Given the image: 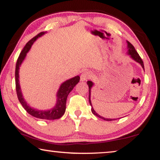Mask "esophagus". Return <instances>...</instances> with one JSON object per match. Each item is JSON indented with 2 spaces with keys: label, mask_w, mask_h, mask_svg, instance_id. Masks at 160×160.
Segmentation results:
<instances>
[{
  "label": "esophagus",
  "mask_w": 160,
  "mask_h": 160,
  "mask_svg": "<svg viewBox=\"0 0 160 160\" xmlns=\"http://www.w3.org/2000/svg\"><path fill=\"white\" fill-rule=\"evenodd\" d=\"M91 73H90L89 71H85L82 73V75H80V80L81 81H85L88 79H90L91 78Z\"/></svg>",
  "instance_id": "obj_1"
}]
</instances>
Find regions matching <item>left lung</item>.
<instances>
[{"instance_id": "1", "label": "left lung", "mask_w": 160, "mask_h": 160, "mask_svg": "<svg viewBox=\"0 0 160 160\" xmlns=\"http://www.w3.org/2000/svg\"><path fill=\"white\" fill-rule=\"evenodd\" d=\"M127 44H128V54H130L131 57H132V58L133 59H134V60H135L136 62H139V63L140 64V65H142L143 69H144V62H143L142 59L141 57H140L139 54L137 53V51H136L134 47H133V45H132V44H131V43H130L129 42H127ZM87 84L88 85V87H89V102H90V106H92L91 101H90V90H91V88H92V85H93V83H92V82H91V81H88ZM91 111H92V113L94 114V115L97 116L98 117H99V118H102V119H103V120H106V121H113V120H114V119H111V118H109V119H108V118H105L104 117H103V116H101L100 115H98V113H96V112H95V111H94V109L92 108V107L91 108Z\"/></svg>"}]
</instances>
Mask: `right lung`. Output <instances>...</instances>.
Instances as JSON below:
<instances>
[{
  "mask_svg": "<svg viewBox=\"0 0 160 160\" xmlns=\"http://www.w3.org/2000/svg\"><path fill=\"white\" fill-rule=\"evenodd\" d=\"M45 32H42L38 34L37 36H35L34 38L29 40L25 47H23L22 51L21 52L20 54L18 57L17 62H16V70H15V79H16V93H17V96L18 98V101L20 102L22 106L24 108L26 111H27L30 115H32L34 117L42 118V119H46V120H55V119H58L61 118L65 113V109H66V101L68 96L70 92H71L74 87L80 81V77L79 76H76V77L70 79L64 82L61 85L60 88L57 92V101L56 103V106H54V108L51 109L49 111H39L37 110V109L32 108L28 106L27 103V102L24 101L23 98L22 96V93H21L20 85H19V80H18V70L19 67L21 66V63L23 59H24L27 53L30 49L32 45L34 44V42L37 40L38 37H41L42 35L44 34Z\"/></svg>",
  "mask_w": 160,
  "mask_h": 160,
  "instance_id": "right-lung-1",
  "label": "right lung"
}]
</instances>
